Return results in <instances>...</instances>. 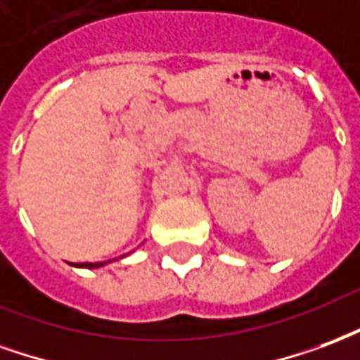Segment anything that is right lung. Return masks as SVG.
I'll list each match as a JSON object with an SVG mask.
<instances>
[{
  "label": "right lung",
  "instance_id": "obj_1",
  "mask_svg": "<svg viewBox=\"0 0 360 360\" xmlns=\"http://www.w3.org/2000/svg\"><path fill=\"white\" fill-rule=\"evenodd\" d=\"M111 263V261H103V263H78L75 266H82V269H99V266H103V264Z\"/></svg>",
  "mask_w": 360,
  "mask_h": 360
}]
</instances>
